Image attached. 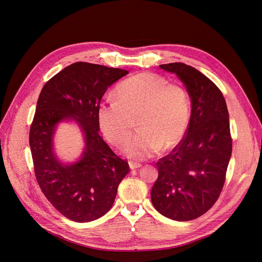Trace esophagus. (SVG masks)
I'll return each instance as SVG.
<instances>
[{
  "mask_svg": "<svg viewBox=\"0 0 262 262\" xmlns=\"http://www.w3.org/2000/svg\"><path fill=\"white\" fill-rule=\"evenodd\" d=\"M129 166L130 168L133 170V169H137V168H140L141 167V164L140 163H136V162H129Z\"/></svg>",
  "mask_w": 262,
  "mask_h": 262,
  "instance_id": "1",
  "label": "esophagus"
}]
</instances>
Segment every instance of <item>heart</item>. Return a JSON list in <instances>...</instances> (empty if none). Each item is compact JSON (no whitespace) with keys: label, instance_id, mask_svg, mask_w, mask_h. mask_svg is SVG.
<instances>
[{"label":"heart","instance_id":"b5f03b06","mask_svg":"<svg viewBox=\"0 0 262 262\" xmlns=\"http://www.w3.org/2000/svg\"><path fill=\"white\" fill-rule=\"evenodd\" d=\"M116 97L117 101L99 105L97 119L109 142L120 147L126 143L124 150L129 157L145 160L162 147L177 145L184 138L190 120V99L182 86L144 72L119 84ZM136 118L140 130L128 141Z\"/></svg>","mask_w":262,"mask_h":262}]
</instances>
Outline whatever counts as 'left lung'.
I'll use <instances>...</instances> for the list:
<instances>
[{
  "mask_svg": "<svg viewBox=\"0 0 262 262\" xmlns=\"http://www.w3.org/2000/svg\"><path fill=\"white\" fill-rule=\"evenodd\" d=\"M160 67L185 84L191 116L179 144L156 163L150 199L164 216L191 221L208 212L223 189L232 155L228 112L219 87L194 68L178 62Z\"/></svg>",
  "mask_w": 262,
  "mask_h": 262,
  "instance_id": "8db88e82",
  "label": "left lung"
}]
</instances>
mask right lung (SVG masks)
<instances>
[{
	"instance_id": "1",
	"label": "right lung",
	"mask_w": 262,
	"mask_h": 262,
	"mask_svg": "<svg viewBox=\"0 0 262 262\" xmlns=\"http://www.w3.org/2000/svg\"><path fill=\"white\" fill-rule=\"evenodd\" d=\"M129 72L75 62L45 84L29 131L35 175L48 201L62 215L78 223L97 220L112 209L129 164L99 136L97 109L107 89ZM63 120L82 129L85 147L81 160L62 164L53 152V134Z\"/></svg>"
}]
</instances>
